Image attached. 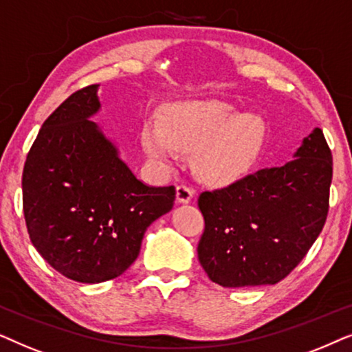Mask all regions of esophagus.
Masks as SVG:
<instances>
[{"label": "esophagus", "mask_w": 352, "mask_h": 352, "mask_svg": "<svg viewBox=\"0 0 352 352\" xmlns=\"http://www.w3.org/2000/svg\"><path fill=\"white\" fill-rule=\"evenodd\" d=\"M193 195H195V191H193V188H190V186H186V185L177 186V203L188 204L190 201L193 199Z\"/></svg>", "instance_id": "esophagus-1"}]
</instances>
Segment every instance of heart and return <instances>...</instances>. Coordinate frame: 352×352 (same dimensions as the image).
Wrapping results in <instances>:
<instances>
[{"mask_svg":"<svg viewBox=\"0 0 352 352\" xmlns=\"http://www.w3.org/2000/svg\"><path fill=\"white\" fill-rule=\"evenodd\" d=\"M265 127L259 117L240 114L228 102L208 100L177 102L161 114V125L143 127L144 151L161 166L179 161L180 151L193 153V170L212 185L241 179L259 156Z\"/></svg>","mask_w":352,"mask_h":352,"instance_id":"1","label":"heart"}]
</instances>
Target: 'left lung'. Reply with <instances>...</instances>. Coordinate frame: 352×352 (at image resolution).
Instances as JSON below:
<instances>
[{
	"label": "left lung",
	"instance_id": "obj_1",
	"mask_svg": "<svg viewBox=\"0 0 352 352\" xmlns=\"http://www.w3.org/2000/svg\"><path fill=\"white\" fill-rule=\"evenodd\" d=\"M331 175V151L322 130L314 129L285 166L201 193L206 227L198 259L208 277L223 288L287 277L325 225Z\"/></svg>",
	"mask_w": 352,
	"mask_h": 352
}]
</instances>
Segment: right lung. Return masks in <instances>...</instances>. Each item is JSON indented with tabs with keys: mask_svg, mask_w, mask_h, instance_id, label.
Wrapping results in <instances>:
<instances>
[{
	"mask_svg": "<svg viewBox=\"0 0 352 352\" xmlns=\"http://www.w3.org/2000/svg\"><path fill=\"white\" fill-rule=\"evenodd\" d=\"M98 87L72 93L45 120L22 173L32 245L54 270L80 283L124 274L146 228L175 199L173 186L138 180L90 120L101 109Z\"/></svg>",
	"mask_w": 352,
	"mask_h": 352,
	"instance_id": "obj_1",
	"label": "right lung"
}]
</instances>
